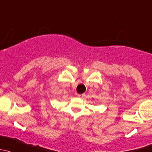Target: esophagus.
I'll return each mask as SVG.
<instances>
[{
	"mask_svg": "<svg viewBox=\"0 0 152 152\" xmlns=\"http://www.w3.org/2000/svg\"><path fill=\"white\" fill-rule=\"evenodd\" d=\"M84 96H85V94H77V96H78V97H80V98L83 97Z\"/></svg>",
	"mask_w": 152,
	"mask_h": 152,
	"instance_id": "esophagus-1",
	"label": "esophagus"
}]
</instances>
